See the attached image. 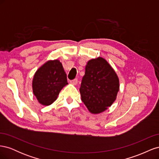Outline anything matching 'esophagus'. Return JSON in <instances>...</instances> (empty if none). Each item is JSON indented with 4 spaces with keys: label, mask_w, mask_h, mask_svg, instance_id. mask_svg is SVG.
I'll use <instances>...</instances> for the list:
<instances>
[{
    "label": "esophagus",
    "mask_w": 159,
    "mask_h": 159,
    "mask_svg": "<svg viewBox=\"0 0 159 159\" xmlns=\"http://www.w3.org/2000/svg\"><path fill=\"white\" fill-rule=\"evenodd\" d=\"M70 84H72V85H76L77 84H78V79H74L73 80H71Z\"/></svg>",
    "instance_id": "34e87169"
}]
</instances>
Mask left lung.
I'll use <instances>...</instances> for the list:
<instances>
[{"mask_svg":"<svg viewBox=\"0 0 159 159\" xmlns=\"http://www.w3.org/2000/svg\"><path fill=\"white\" fill-rule=\"evenodd\" d=\"M119 90L116 72L102 57L89 60L85 66L80 92L89 111L99 114L111 106Z\"/></svg>","mask_w":159,"mask_h":159,"instance_id":"obj_1","label":"left lung"}]
</instances>
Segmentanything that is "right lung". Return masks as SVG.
I'll use <instances>...</instances> for the list:
<instances>
[{
	"mask_svg": "<svg viewBox=\"0 0 159 159\" xmlns=\"http://www.w3.org/2000/svg\"><path fill=\"white\" fill-rule=\"evenodd\" d=\"M67 75L59 60H50L34 75L32 91L40 104L48 106L57 99L60 91L68 85Z\"/></svg>",
	"mask_w": 159,
	"mask_h": 159,
	"instance_id": "1",
	"label": "right lung"
}]
</instances>
